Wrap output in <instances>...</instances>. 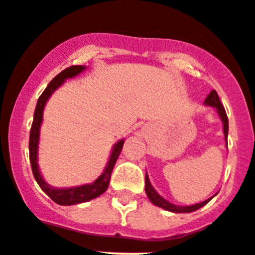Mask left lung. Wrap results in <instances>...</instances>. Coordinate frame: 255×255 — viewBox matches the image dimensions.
<instances>
[{
	"label": "left lung",
	"instance_id": "8db88e82",
	"mask_svg": "<svg viewBox=\"0 0 255 255\" xmlns=\"http://www.w3.org/2000/svg\"><path fill=\"white\" fill-rule=\"evenodd\" d=\"M205 104L208 105V107H212L216 109L217 114L220 116V119H221L222 125H224V136H225V142H226V146H228V133H229V119L228 116H226V112H225V108L222 107L221 102H220V98L217 95L216 90H212L208 96L206 98L205 100ZM144 190H146V194H147L148 199L152 202L153 205L157 206L160 208H164L165 211H170V212L174 213H189V212H193V211L199 210L201 207H203L205 205H207L208 202L213 198V197L216 196H212L211 198L206 199L203 202H199V203H196V205H192V206H176L174 203H170L169 201H166L165 198H162L157 192L155 190V188L152 187V184L150 183V179H148L147 173H146V176H144Z\"/></svg>",
	"mask_w": 255,
	"mask_h": 255
}]
</instances>
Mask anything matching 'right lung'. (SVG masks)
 Returning a JSON list of instances; mask_svg holds the SVG:
<instances>
[{
	"label": "right lung",
	"instance_id": "right-lung-1",
	"mask_svg": "<svg viewBox=\"0 0 255 255\" xmlns=\"http://www.w3.org/2000/svg\"><path fill=\"white\" fill-rule=\"evenodd\" d=\"M86 70L85 66H71V67L66 68L58 73L52 81L48 84L43 94L39 96L38 103H36L35 112H34V119L33 125H31L30 129V138H29V157H30L31 170H33V175L35 178L36 183L39 187L42 188V190L49 197L52 201L61 206H72L77 205V203H84V202L91 201V199L98 198L102 196L105 190L109 187V180H111L112 171L116 165L117 159H118L119 153L122 151L123 143L125 139H121L117 143H114L113 150H112L111 157L108 161L107 166H105L104 171L102 175L96 179L95 182L91 184H84L80 187H71V188H54L52 185L48 184L43 179L42 173L39 170L38 165V148H39V137H40V126L43 122V112H44V107L47 104L48 99H49L52 94L65 84L67 79H72V77L77 76L82 71Z\"/></svg>",
	"mask_w": 255,
	"mask_h": 255
}]
</instances>
